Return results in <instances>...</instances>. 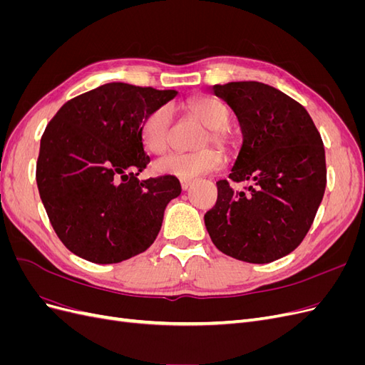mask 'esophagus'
Masks as SVG:
<instances>
[{
    "mask_svg": "<svg viewBox=\"0 0 365 365\" xmlns=\"http://www.w3.org/2000/svg\"><path fill=\"white\" fill-rule=\"evenodd\" d=\"M192 184H193V180H181L182 190H189L190 187H192Z\"/></svg>",
    "mask_w": 365,
    "mask_h": 365,
    "instance_id": "1",
    "label": "esophagus"
}]
</instances>
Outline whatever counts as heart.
I'll return each instance as SVG.
<instances>
[{
  "instance_id": "obj_1",
  "label": "heart",
  "mask_w": 365,
  "mask_h": 365,
  "mask_svg": "<svg viewBox=\"0 0 365 365\" xmlns=\"http://www.w3.org/2000/svg\"><path fill=\"white\" fill-rule=\"evenodd\" d=\"M187 106H189V111L207 128L197 141V148L202 149L189 153H169V155L152 164L153 173L190 180L197 175L213 172L220 164V153L213 148L204 146L216 145L219 148H227L228 138L224 130L230 121L227 106L215 97H197L190 101ZM172 118V108L169 105H161L143 120L140 138L143 146L149 152L161 153L168 146Z\"/></svg>"
}]
</instances>
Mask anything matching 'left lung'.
Returning <instances> with one entry per match:
<instances>
[{"instance_id":"8db88e82","label":"left lung","mask_w":365,"mask_h":365,"mask_svg":"<svg viewBox=\"0 0 365 365\" xmlns=\"http://www.w3.org/2000/svg\"><path fill=\"white\" fill-rule=\"evenodd\" d=\"M233 109L242 148L230 180H252L245 192L219 180L217 201L204 216L213 244L230 257L269 263L307 235L326 189L322 135L303 105L260 82L215 85Z\"/></svg>"}]
</instances>
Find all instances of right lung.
I'll use <instances>...</instances> for the list:
<instances>
[{"instance_id": "obj_1", "label": "right lung", "mask_w": 365, "mask_h": 365, "mask_svg": "<svg viewBox=\"0 0 365 365\" xmlns=\"http://www.w3.org/2000/svg\"><path fill=\"white\" fill-rule=\"evenodd\" d=\"M175 96L113 82L71 98L50 120L36 163L38 190L53 230L76 256L118 263L158 236L181 184L169 175L137 178L150 161L140 128Z\"/></svg>"}]
</instances>
